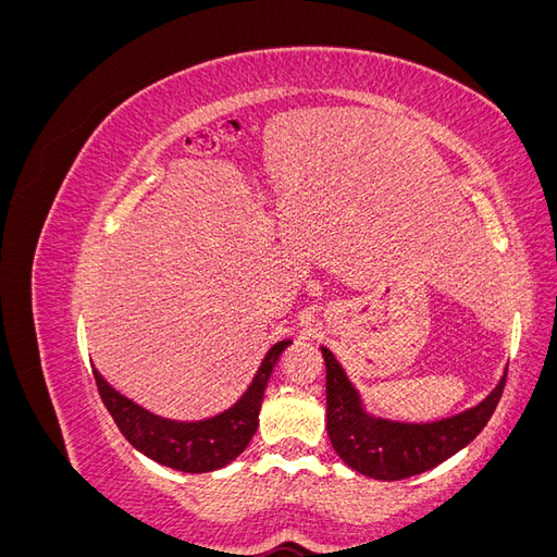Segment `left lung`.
I'll return each instance as SVG.
<instances>
[{"label": "left lung", "mask_w": 557, "mask_h": 557, "mask_svg": "<svg viewBox=\"0 0 557 557\" xmlns=\"http://www.w3.org/2000/svg\"><path fill=\"white\" fill-rule=\"evenodd\" d=\"M327 367V434L336 455L364 476L401 481L442 465L487 425L502 397L507 374L476 407L434 423H399L367 413L342 364L323 346Z\"/></svg>", "instance_id": "1"}]
</instances>
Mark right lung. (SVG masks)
Returning a JSON list of instances; mask_svg holds the SVG:
<instances>
[{
    "instance_id": "1",
    "label": "right lung",
    "mask_w": 557,
    "mask_h": 557,
    "mask_svg": "<svg viewBox=\"0 0 557 557\" xmlns=\"http://www.w3.org/2000/svg\"><path fill=\"white\" fill-rule=\"evenodd\" d=\"M290 344L293 342L285 339L269 348L258 374L252 376L248 391L234 407L213 418L195 420V423H181V420L150 413L113 391L97 369H92V374L104 407L134 448L164 467L185 471V474H205V471H215L230 465L250 444L252 434L258 430L267 381L272 376L281 352Z\"/></svg>"
}]
</instances>
